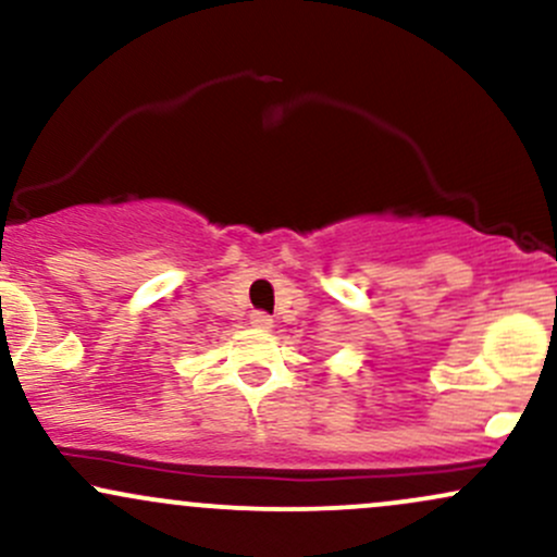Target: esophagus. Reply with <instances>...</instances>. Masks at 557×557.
<instances>
[{
	"label": "esophagus",
	"instance_id": "obj_1",
	"mask_svg": "<svg viewBox=\"0 0 557 557\" xmlns=\"http://www.w3.org/2000/svg\"><path fill=\"white\" fill-rule=\"evenodd\" d=\"M250 325L256 330H269L272 327V317H269L267 311H253V314H250Z\"/></svg>",
	"mask_w": 557,
	"mask_h": 557
}]
</instances>
